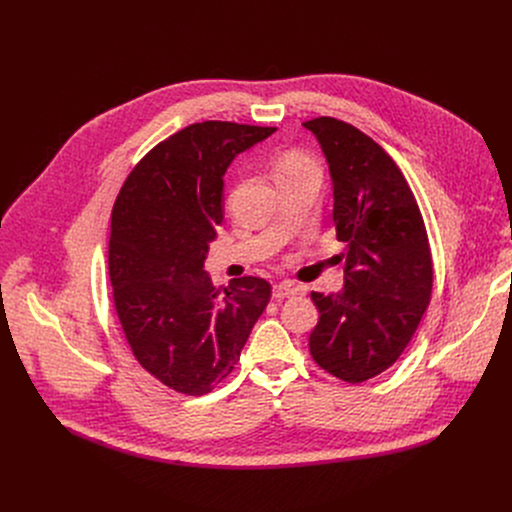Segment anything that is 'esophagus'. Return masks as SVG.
Instances as JSON below:
<instances>
[{"label":"esophagus","mask_w":512,"mask_h":512,"mask_svg":"<svg viewBox=\"0 0 512 512\" xmlns=\"http://www.w3.org/2000/svg\"><path fill=\"white\" fill-rule=\"evenodd\" d=\"M298 294V289L291 283H277L273 285V298L275 300H285V298H294Z\"/></svg>","instance_id":"34e87169"}]
</instances>
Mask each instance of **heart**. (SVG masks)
<instances>
[{"label": "heart", "mask_w": 512, "mask_h": 512, "mask_svg": "<svg viewBox=\"0 0 512 512\" xmlns=\"http://www.w3.org/2000/svg\"><path fill=\"white\" fill-rule=\"evenodd\" d=\"M312 170H318V164L306 152H300V150H287L281 156H277V160L273 162L275 180L298 176Z\"/></svg>", "instance_id": "b5f03b06"}]
</instances>
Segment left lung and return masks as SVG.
Listing matches in <instances>:
<instances>
[{"instance_id":"1","label":"left lung","mask_w":512,"mask_h":512,"mask_svg":"<svg viewBox=\"0 0 512 512\" xmlns=\"http://www.w3.org/2000/svg\"><path fill=\"white\" fill-rule=\"evenodd\" d=\"M304 125L330 164L332 218L346 243L344 289L330 296L312 291L320 320L310 354L336 379L358 385L393 367L427 310L429 239L413 190L373 137L334 117Z\"/></svg>"}]
</instances>
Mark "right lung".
Wrapping results in <instances>:
<instances>
[{
	"instance_id": "1",
	"label": "right lung",
	"mask_w": 512,
	"mask_h": 512,
	"mask_svg": "<svg viewBox=\"0 0 512 512\" xmlns=\"http://www.w3.org/2000/svg\"><path fill=\"white\" fill-rule=\"evenodd\" d=\"M275 129L192 123L133 166L113 204L109 277L119 324L135 360L178 393L221 385L269 304L265 279L214 287L204 261L223 225L229 164Z\"/></svg>"
}]
</instances>
